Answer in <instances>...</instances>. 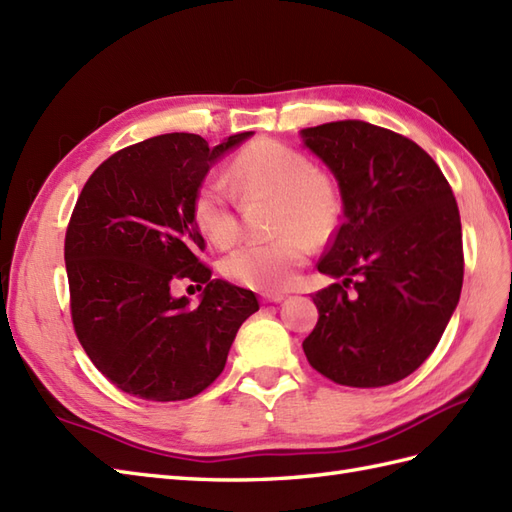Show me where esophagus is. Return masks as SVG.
<instances>
[{
	"label": "esophagus",
	"instance_id": "obj_1",
	"mask_svg": "<svg viewBox=\"0 0 512 512\" xmlns=\"http://www.w3.org/2000/svg\"><path fill=\"white\" fill-rule=\"evenodd\" d=\"M284 297H286L284 293H265V295H263V302H265V304H278V302H282Z\"/></svg>",
	"mask_w": 512,
	"mask_h": 512
}]
</instances>
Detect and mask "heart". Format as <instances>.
Listing matches in <instances>:
<instances>
[{"label": "heart", "mask_w": 512, "mask_h": 512, "mask_svg": "<svg viewBox=\"0 0 512 512\" xmlns=\"http://www.w3.org/2000/svg\"><path fill=\"white\" fill-rule=\"evenodd\" d=\"M230 184L245 197L278 195L273 241L236 249L221 263L228 280L256 291L286 289L299 267L313 254V239H326L339 219V191L326 171L313 165L304 152L273 139H258L234 156ZM193 219L199 232L217 247H230L241 236L236 195L226 180L208 178L193 199Z\"/></svg>", "instance_id": "heart-1"}]
</instances>
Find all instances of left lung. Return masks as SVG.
Listing matches in <instances>:
<instances>
[{
  "label": "left lung",
  "instance_id": "left-lung-1",
  "mask_svg": "<svg viewBox=\"0 0 512 512\" xmlns=\"http://www.w3.org/2000/svg\"><path fill=\"white\" fill-rule=\"evenodd\" d=\"M332 169L343 221L317 269L302 347L328 380L378 389L410 376L441 341L463 289V230L450 182L406 136L347 119L302 130Z\"/></svg>",
  "mask_w": 512,
  "mask_h": 512
}]
</instances>
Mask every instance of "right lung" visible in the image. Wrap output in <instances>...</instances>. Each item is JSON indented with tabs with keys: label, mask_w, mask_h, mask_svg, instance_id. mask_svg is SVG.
Instances as JSON below:
<instances>
[{
	"label": "right lung",
	"mask_w": 512,
	"mask_h": 512,
	"mask_svg": "<svg viewBox=\"0 0 512 512\" xmlns=\"http://www.w3.org/2000/svg\"><path fill=\"white\" fill-rule=\"evenodd\" d=\"M247 136L208 147L199 134H160L119 149L84 184L65 234L71 321L93 365L123 393L147 402L199 395L258 310L252 291L210 278L193 219L208 169ZM178 279L204 283L203 302L173 298Z\"/></svg>",
	"instance_id": "1"
}]
</instances>
